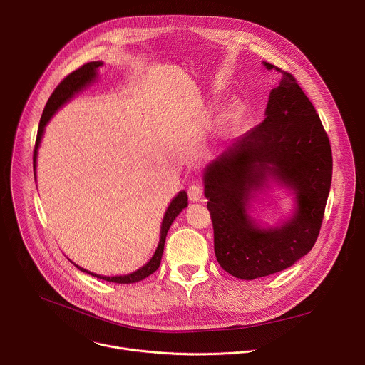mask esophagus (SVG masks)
<instances>
[{
	"mask_svg": "<svg viewBox=\"0 0 365 365\" xmlns=\"http://www.w3.org/2000/svg\"><path fill=\"white\" fill-rule=\"evenodd\" d=\"M187 195H189V199L192 202H199L202 200V196H203V189L199 183H193L189 186V190H187Z\"/></svg>",
	"mask_w": 365,
	"mask_h": 365,
	"instance_id": "1",
	"label": "esophagus"
}]
</instances>
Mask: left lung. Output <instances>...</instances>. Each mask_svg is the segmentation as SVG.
I'll return each instance as SVG.
<instances>
[{
  "label": "left lung",
  "instance_id": "obj_1",
  "mask_svg": "<svg viewBox=\"0 0 365 365\" xmlns=\"http://www.w3.org/2000/svg\"><path fill=\"white\" fill-rule=\"evenodd\" d=\"M282 73L266 118L235 138L203 170L220 266L254 280L293 266L315 245L332 180V151L319 115L296 79ZM273 185L288 190L294 211L276 226L252 217V203Z\"/></svg>",
  "mask_w": 365,
  "mask_h": 365
}]
</instances>
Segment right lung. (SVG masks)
Returning a JSON list of instances; mask_svg holds the SVG:
<instances>
[{"instance_id":"obj_1","label":"right lung","mask_w":365,"mask_h":365,"mask_svg":"<svg viewBox=\"0 0 365 365\" xmlns=\"http://www.w3.org/2000/svg\"><path fill=\"white\" fill-rule=\"evenodd\" d=\"M102 66L101 61L96 62H89L86 65H83L82 68L76 69L75 72H72L69 76H66L59 86L55 89V92L51 93V96L48 98L44 111L41 114L40 118V124H38V131H37V138H36V147H34V153H33V169H34V180H36V169H37V153H38V147L41 144V138L44 135V130L46 125L48 124V121L53 118V115L68 103L75 95H78L81 91H83L85 88H88L89 85H92L96 79H98V71ZM187 206V193L185 190H180L169 203L168 210L163 215L162 220V225H160V238H159V244L155 247L154 254L151 255V258L148 262L141 266L140 269H137L133 273L128 274H121V276H101L96 273H92L78 264H75L72 259L71 262L83 273H88L96 279L106 280V282H113V283H121V284H130V283H137L144 280L145 277H148L150 274H153L155 270L159 269L160 262H162V255H163V250H165V241H166V235L169 228L172 227L173 221L176 220V217L185 210Z\"/></svg>"}]
</instances>
